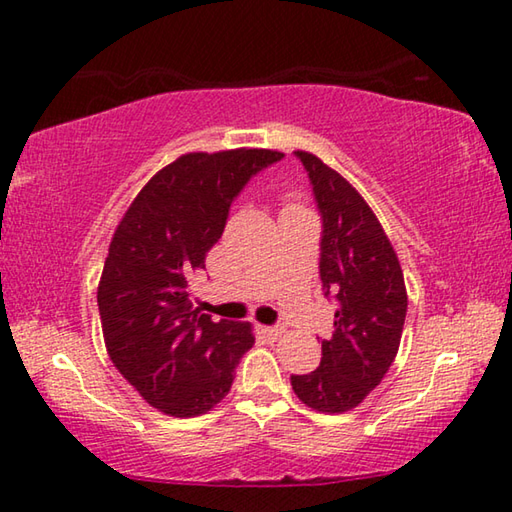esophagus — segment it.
<instances>
[{
	"label": "esophagus",
	"instance_id": "34e87169",
	"mask_svg": "<svg viewBox=\"0 0 512 512\" xmlns=\"http://www.w3.org/2000/svg\"><path fill=\"white\" fill-rule=\"evenodd\" d=\"M264 334L268 336V339H280V336L284 334V327L282 325H266Z\"/></svg>",
	"mask_w": 512,
	"mask_h": 512
}]
</instances>
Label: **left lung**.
<instances>
[{
    "label": "left lung",
    "instance_id": "1",
    "mask_svg": "<svg viewBox=\"0 0 512 512\" xmlns=\"http://www.w3.org/2000/svg\"><path fill=\"white\" fill-rule=\"evenodd\" d=\"M293 155L307 171L323 223L320 282L339 309L332 336L323 341L320 366L307 375H291V386L311 409L343 413L379 386L400 348L404 275L391 241L357 189L316 155Z\"/></svg>",
    "mask_w": 512,
    "mask_h": 512
}]
</instances>
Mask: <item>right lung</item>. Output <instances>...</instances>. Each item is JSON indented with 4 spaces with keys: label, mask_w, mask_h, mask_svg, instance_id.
I'll return each instance as SVG.
<instances>
[{
    "label": "right lung",
    "mask_w": 512,
    "mask_h": 512,
    "mask_svg": "<svg viewBox=\"0 0 512 512\" xmlns=\"http://www.w3.org/2000/svg\"><path fill=\"white\" fill-rule=\"evenodd\" d=\"M282 158L268 149L187 153L155 173L121 219L103 264L99 316L112 363L153 409L176 418L210 411L253 348L248 323H214L187 289L235 198Z\"/></svg>",
    "instance_id": "1"
}]
</instances>
